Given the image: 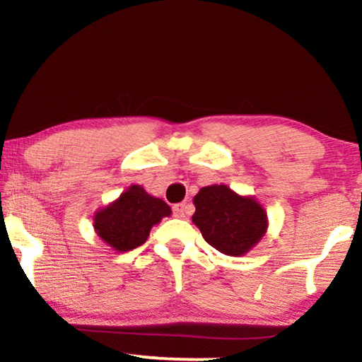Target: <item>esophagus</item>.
I'll list each match as a JSON object with an SVG mask.
<instances>
[{"mask_svg":"<svg viewBox=\"0 0 362 362\" xmlns=\"http://www.w3.org/2000/svg\"><path fill=\"white\" fill-rule=\"evenodd\" d=\"M173 214H175V217H180V219H182V217L191 214V206L187 204V202H180V204H175L173 206Z\"/></svg>","mask_w":362,"mask_h":362,"instance_id":"34e87169","label":"esophagus"}]
</instances>
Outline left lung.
Segmentation results:
<instances>
[{"mask_svg": "<svg viewBox=\"0 0 362 362\" xmlns=\"http://www.w3.org/2000/svg\"><path fill=\"white\" fill-rule=\"evenodd\" d=\"M192 222L207 244L230 257L245 255L269 227L264 206L254 196H240L226 185L201 187L192 199Z\"/></svg>", "mask_w": 362, "mask_h": 362, "instance_id": "left-lung-1", "label": "left lung"}]
</instances>
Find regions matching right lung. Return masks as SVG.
Instances as JSON below:
<instances>
[{
	"instance_id": "1",
	"label": "right lung",
	"mask_w": 362,
	"mask_h": 362,
	"mask_svg": "<svg viewBox=\"0 0 362 362\" xmlns=\"http://www.w3.org/2000/svg\"><path fill=\"white\" fill-rule=\"evenodd\" d=\"M171 216V207L145 187L132 185L115 201L93 214L97 235L117 252H128L145 244L151 227Z\"/></svg>"
}]
</instances>
